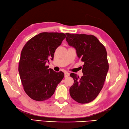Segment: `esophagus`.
<instances>
[{
  "label": "esophagus",
  "mask_w": 129,
  "mask_h": 129,
  "mask_svg": "<svg viewBox=\"0 0 129 129\" xmlns=\"http://www.w3.org/2000/svg\"><path fill=\"white\" fill-rule=\"evenodd\" d=\"M69 76H70V73L68 72H64V77H66H66H68Z\"/></svg>",
  "instance_id": "obj_1"
}]
</instances>
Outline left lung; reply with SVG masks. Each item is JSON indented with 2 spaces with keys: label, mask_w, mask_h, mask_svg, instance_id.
<instances>
[{
  "label": "left lung",
  "mask_w": 129,
  "mask_h": 129,
  "mask_svg": "<svg viewBox=\"0 0 129 129\" xmlns=\"http://www.w3.org/2000/svg\"><path fill=\"white\" fill-rule=\"evenodd\" d=\"M66 34L68 45L76 48L77 56L84 63L81 78L74 73L70 74L74 79L70 95L79 103H88L96 98L104 84L109 70L107 51L94 35Z\"/></svg>",
  "instance_id": "8db88e82"
}]
</instances>
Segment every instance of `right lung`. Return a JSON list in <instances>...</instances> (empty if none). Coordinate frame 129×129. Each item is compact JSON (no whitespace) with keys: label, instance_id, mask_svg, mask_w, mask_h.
Here are the masks:
<instances>
[{"label":"right lung","instance_id":"obj_1","mask_svg":"<svg viewBox=\"0 0 129 129\" xmlns=\"http://www.w3.org/2000/svg\"><path fill=\"white\" fill-rule=\"evenodd\" d=\"M66 36L63 33H41L30 39L22 48L19 72L25 93L31 99H49L63 78V72L48 69L45 64L53 60L55 50Z\"/></svg>","mask_w":129,"mask_h":129}]
</instances>
